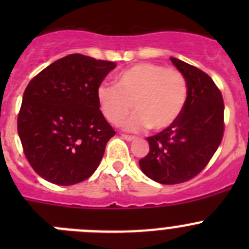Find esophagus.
Returning a JSON list of instances; mask_svg holds the SVG:
<instances>
[{
    "instance_id": "34e87169",
    "label": "esophagus",
    "mask_w": 249,
    "mask_h": 249,
    "mask_svg": "<svg viewBox=\"0 0 249 249\" xmlns=\"http://www.w3.org/2000/svg\"><path fill=\"white\" fill-rule=\"evenodd\" d=\"M122 138L123 140L128 141V142H132V141L136 140V137H133V136H128V135H122Z\"/></svg>"
}]
</instances>
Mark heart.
<instances>
[{
  "instance_id": "heart-1",
  "label": "heart",
  "mask_w": 249,
  "mask_h": 249,
  "mask_svg": "<svg viewBox=\"0 0 249 249\" xmlns=\"http://www.w3.org/2000/svg\"><path fill=\"white\" fill-rule=\"evenodd\" d=\"M187 100V83L175 68L137 63L114 77L113 86L101 85L97 102L105 118L118 124L132 107L136 113L122 123L127 131H163L181 114Z\"/></svg>"
}]
</instances>
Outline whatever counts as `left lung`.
Listing matches in <instances>:
<instances>
[{
    "mask_svg": "<svg viewBox=\"0 0 249 249\" xmlns=\"http://www.w3.org/2000/svg\"><path fill=\"white\" fill-rule=\"evenodd\" d=\"M187 83V100L177 120L147 138L148 155L140 168L162 184L187 182L207 166L223 137L224 105L221 91L199 68L171 57Z\"/></svg>",
    "mask_w": 249,
    "mask_h": 249,
    "instance_id": "1",
    "label": "left lung"
}]
</instances>
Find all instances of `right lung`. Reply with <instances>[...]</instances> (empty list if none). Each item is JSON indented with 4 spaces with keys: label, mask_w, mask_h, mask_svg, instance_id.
Here are the masks:
<instances>
[{
    "label": "right lung",
    "mask_w": 249,
    "mask_h": 249,
    "mask_svg": "<svg viewBox=\"0 0 249 249\" xmlns=\"http://www.w3.org/2000/svg\"><path fill=\"white\" fill-rule=\"evenodd\" d=\"M116 63L80 53L51 63L28 83L17 129L38 176L58 186L93 175L114 136L97 102V89Z\"/></svg>",
    "instance_id": "add662e5"
}]
</instances>
